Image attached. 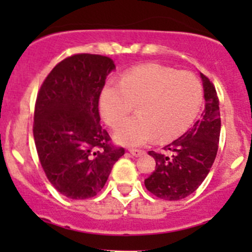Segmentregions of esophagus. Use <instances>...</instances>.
I'll return each instance as SVG.
<instances>
[{
  "label": "esophagus",
  "instance_id": "34e87169",
  "mask_svg": "<svg viewBox=\"0 0 252 252\" xmlns=\"http://www.w3.org/2000/svg\"><path fill=\"white\" fill-rule=\"evenodd\" d=\"M129 152H130V154L133 155L134 157H140V156H142V155L145 154V152L141 151V150H134V149L129 150Z\"/></svg>",
  "mask_w": 252,
  "mask_h": 252
}]
</instances>
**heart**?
<instances>
[{
	"mask_svg": "<svg viewBox=\"0 0 252 252\" xmlns=\"http://www.w3.org/2000/svg\"><path fill=\"white\" fill-rule=\"evenodd\" d=\"M202 101L201 81L194 73L151 63L124 72L119 84H106L98 105L103 121L114 128L136 104L138 114L118 126L114 139L140 146L156 138L169 141L184 134Z\"/></svg>",
	"mask_w": 252,
	"mask_h": 252,
	"instance_id": "1",
	"label": "heart"
}]
</instances>
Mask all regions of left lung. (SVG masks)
Here are the masks:
<instances>
[{
    "label": "left lung",
    "instance_id": "8db88e82",
    "mask_svg": "<svg viewBox=\"0 0 252 252\" xmlns=\"http://www.w3.org/2000/svg\"><path fill=\"white\" fill-rule=\"evenodd\" d=\"M205 111L201 118L179 139L164 146L171 155L149 151L156 161L145 187L159 199L175 201L189 196L207 177L218 151L220 133V101L215 85L201 73Z\"/></svg>",
    "mask_w": 252,
    "mask_h": 252
}]
</instances>
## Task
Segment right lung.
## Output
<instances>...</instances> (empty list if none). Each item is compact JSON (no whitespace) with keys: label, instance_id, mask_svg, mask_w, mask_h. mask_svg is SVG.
<instances>
[{"label":"right lung","instance_id":"add662e5","mask_svg":"<svg viewBox=\"0 0 252 252\" xmlns=\"http://www.w3.org/2000/svg\"><path fill=\"white\" fill-rule=\"evenodd\" d=\"M110 57L78 53L61 61L37 93L35 146L47 179L73 200L90 199L105 187L113 164L124 155L100 124L98 100Z\"/></svg>","mask_w":252,"mask_h":252}]
</instances>
